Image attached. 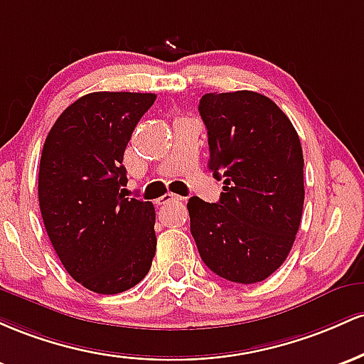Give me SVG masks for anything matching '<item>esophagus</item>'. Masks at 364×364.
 Returning a JSON list of instances; mask_svg holds the SVG:
<instances>
[{
	"instance_id": "obj_1",
	"label": "esophagus",
	"mask_w": 364,
	"mask_h": 364,
	"mask_svg": "<svg viewBox=\"0 0 364 364\" xmlns=\"http://www.w3.org/2000/svg\"><path fill=\"white\" fill-rule=\"evenodd\" d=\"M175 201H182V198H181V196H175V194H165V196H163V198H160V199H158V204H160V206H161V204H170V203H175Z\"/></svg>"
}]
</instances>
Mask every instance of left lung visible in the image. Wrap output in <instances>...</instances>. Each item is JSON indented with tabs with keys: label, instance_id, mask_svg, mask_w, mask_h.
<instances>
[{
	"label": "left lung",
	"instance_id": "obj_1",
	"mask_svg": "<svg viewBox=\"0 0 364 364\" xmlns=\"http://www.w3.org/2000/svg\"><path fill=\"white\" fill-rule=\"evenodd\" d=\"M208 129V168L223 181L218 203L189 199L191 234L211 272L256 284L291 252L304 204L299 136L270 97L252 91L208 92L199 101Z\"/></svg>",
	"mask_w": 364,
	"mask_h": 364
}]
</instances>
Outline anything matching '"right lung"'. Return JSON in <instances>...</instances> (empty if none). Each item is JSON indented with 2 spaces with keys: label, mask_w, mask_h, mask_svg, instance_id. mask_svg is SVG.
Returning a JSON list of instances; mask_svg holds the SVG:
<instances>
[{
  "label": "right lung",
  "mask_w": 364,
  "mask_h": 364,
  "mask_svg": "<svg viewBox=\"0 0 364 364\" xmlns=\"http://www.w3.org/2000/svg\"><path fill=\"white\" fill-rule=\"evenodd\" d=\"M151 92H91L55 122L39 163V208L56 255L89 291L120 294L148 275L153 203L125 198L124 153Z\"/></svg>",
  "instance_id": "obj_1"
}]
</instances>
